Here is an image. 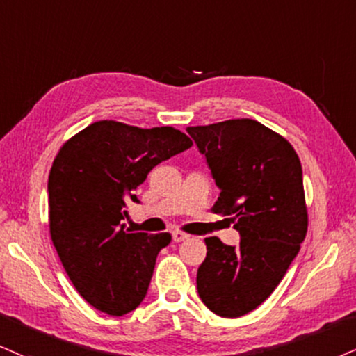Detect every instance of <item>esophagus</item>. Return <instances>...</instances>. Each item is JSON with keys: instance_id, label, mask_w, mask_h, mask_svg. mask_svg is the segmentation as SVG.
<instances>
[{"instance_id": "34e87169", "label": "esophagus", "mask_w": 356, "mask_h": 356, "mask_svg": "<svg viewBox=\"0 0 356 356\" xmlns=\"http://www.w3.org/2000/svg\"><path fill=\"white\" fill-rule=\"evenodd\" d=\"M188 238H190V234H186V232H183V231H175L173 232L175 243H181V241H186Z\"/></svg>"}]
</instances>
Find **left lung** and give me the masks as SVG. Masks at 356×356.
Listing matches in <instances>:
<instances>
[{
    "label": "left lung",
    "instance_id": "left-lung-1",
    "mask_svg": "<svg viewBox=\"0 0 356 356\" xmlns=\"http://www.w3.org/2000/svg\"><path fill=\"white\" fill-rule=\"evenodd\" d=\"M206 156L219 198L213 213L232 216L238 248L206 238L196 275L204 305L226 318L243 317L274 292L309 227L299 155L287 138L252 118L188 127Z\"/></svg>",
    "mask_w": 356,
    "mask_h": 356
}]
</instances>
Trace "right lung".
I'll use <instances>...</instances> for the list:
<instances>
[{
  "label": "right lung",
  "mask_w": 356,
  "mask_h": 356,
  "mask_svg": "<svg viewBox=\"0 0 356 356\" xmlns=\"http://www.w3.org/2000/svg\"><path fill=\"white\" fill-rule=\"evenodd\" d=\"M193 142L173 127L94 122L59 148L49 171V232L69 279L92 307L125 315L142 304L170 232H127L134 191Z\"/></svg>",
  "instance_id": "1"
}]
</instances>
